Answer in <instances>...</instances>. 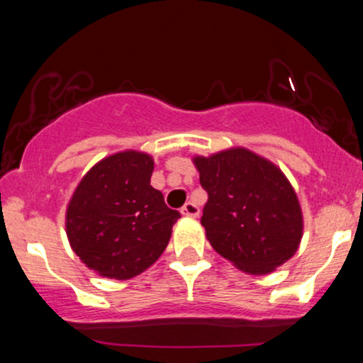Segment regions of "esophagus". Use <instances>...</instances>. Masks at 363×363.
<instances>
[{
    "mask_svg": "<svg viewBox=\"0 0 363 363\" xmlns=\"http://www.w3.org/2000/svg\"><path fill=\"white\" fill-rule=\"evenodd\" d=\"M181 213L187 216V218H196V216L199 215V208H198V205H196V203L187 201L186 205L181 208Z\"/></svg>",
    "mask_w": 363,
    "mask_h": 363,
    "instance_id": "obj_1",
    "label": "esophagus"
}]
</instances>
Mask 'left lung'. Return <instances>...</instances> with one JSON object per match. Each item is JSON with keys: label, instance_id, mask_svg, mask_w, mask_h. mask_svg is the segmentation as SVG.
<instances>
[{"label": "left lung", "instance_id": "obj_1", "mask_svg": "<svg viewBox=\"0 0 363 363\" xmlns=\"http://www.w3.org/2000/svg\"><path fill=\"white\" fill-rule=\"evenodd\" d=\"M208 193L201 225L220 256L247 274H268L297 252L303 216L278 165L244 147L194 155Z\"/></svg>", "mask_w": 363, "mask_h": 363}]
</instances>
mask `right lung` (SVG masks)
<instances>
[{"instance_id": "right-lung-1", "label": "right lung", "mask_w": 363, "mask_h": 363, "mask_svg": "<svg viewBox=\"0 0 363 363\" xmlns=\"http://www.w3.org/2000/svg\"><path fill=\"white\" fill-rule=\"evenodd\" d=\"M152 155L124 150L91 167L66 206V235L86 268L111 280L138 277L167 247L181 213L150 186Z\"/></svg>"}]
</instances>
